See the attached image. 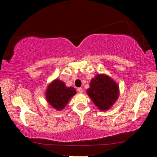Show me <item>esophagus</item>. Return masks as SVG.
<instances>
[{
  "mask_svg": "<svg viewBox=\"0 0 157 157\" xmlns=\"http://www.w3.org/2000/svg\"><path fill=\"white\" fill-rule=\"evenodd\" d=\"M78 92L79 93V94H82V93H83V89H82V88H78Z\"/></svg>",
  "mask_w": 157,
  "mask_h": 157,
  "instance_id": "esophagus-1",
  "label": "esophagus"
}]
</instances>
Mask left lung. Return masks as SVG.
<instances>
[{
    "label": "left lung",
    "mask_w": 157,
    "mask_h": 157,
    "mask_svg": "<svg viewBox=\"0 0 157 157\" xmlns=\"http://www.w3.org/2000/svg\"><path fill=\"white\" fill-rule=\"evenodd\" d=\"M86 94L98 109L107 111L115 104L120 94L119 85L107 74H97L90 82Z\"/></svg>",
    "instance_id": "obj_1"
}]
</instances>
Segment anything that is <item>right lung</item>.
<instances>
[{
  "mask_svg": "<svg viewBox=\"0 0 157 157\" xmlns=\"http://www.w3.org/2000/svg\"><path fill=\"white\" fill-rule=\"evenodd\" d=\"M76 93L73 87H67L64 82L55 79L48 85L45 96L48 103L52 107L57 111H62Z\"/></svg>",
  "mask_w": 157,
  "mask_h": 157,
  "instance_id": "obj_1",
  "label": "right lung"
}]
</instances>
